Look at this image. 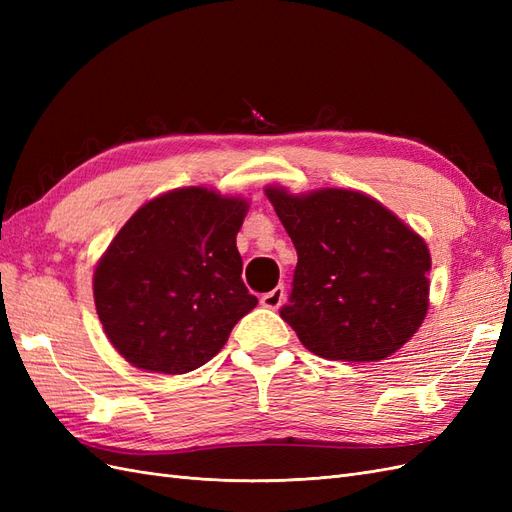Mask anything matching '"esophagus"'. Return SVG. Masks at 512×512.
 I'll list each match as a JSON object with an SVG mask.
<instances>
[{
	"mask_svg": "<svg viewBox=\"0 0 512 512\" xmlns=\"http://www.w3.org/2000/svg\"><path fill=\"white\" fill-rule=\"evenodd\" d=\"M284 297H286L284 286H277V288H273L271 292L262 294V297H260V305L267 307V309H277V307H280V305L284 303Z\"/></svg>",
	"mask_w": 512,
	"mask_h": 512,
	"instance_id": "obj_1",
	"label": "esophagus"
}]
</instances>
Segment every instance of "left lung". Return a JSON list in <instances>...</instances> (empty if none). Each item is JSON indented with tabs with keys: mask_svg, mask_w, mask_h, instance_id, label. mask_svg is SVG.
I'll return each instance as SVG.
<instances>
[{
	"mask_svg": "<svg viewBox=\"0 0 512 512\" xmlns=\"http://www.w3.org/2000/svg\"><path fill=\"white\" fill-rule=\"evenodd\" d=\"M265 194L299 256L280 316L301 344L352 363L382 361L404 346L429 307L423 237L363 192L294 196L269 185Z\"/></svg>",
	"mask_w": 512,
	"mask_h": 512,
	"instance_id": "obj_1",
	"label": "left lung"
}]
</instances>
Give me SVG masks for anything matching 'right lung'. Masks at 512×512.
<instances>
[{
  "instance_id": "add662e5",
  "label": "right lung",
  "mask_w": 512,
  "mask_h": 512,
  "mask_svg": "<svg viewBox=\"0 0 512 512\" xmlns=\"http://www.w3.org/2000/svg\"><path fill=\"white\" fill-rule=\"evenodd\" d=\"M247 200L179 188L123 224L94 273L98 318L138 369L188 374L218 354L258 305L247 292L237 232Z\"/></svg>"
}]
</instances>
